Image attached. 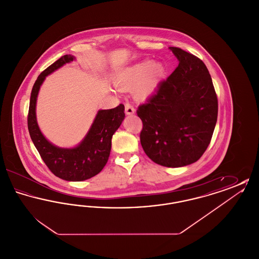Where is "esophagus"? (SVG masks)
<instances>
[{
    "mask_svg": "<svg viewBox=\"0 0 259 259\" xmlns=\"http://www.w3.org/2000/svg\"><path fill=\"white\" fill-rule=\"evenodd\" d=\"M124 107H125V113L126 114H133V113H135V108H134V106L131 103L125 102Z\"/></svg>",
    "mask_w": 259,
    "mask_h": 259,
    "instance_id": "34e87169",
    "label": "esophagus"
}]
</instances>
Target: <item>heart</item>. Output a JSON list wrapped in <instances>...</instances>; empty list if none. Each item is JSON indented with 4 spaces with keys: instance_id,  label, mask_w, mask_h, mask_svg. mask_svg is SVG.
I'll use <instances>...</instances> for the list:
<instances>
[{
    "instance_id": "b5f03b06",
    "label": "heart",
    "mask_w": 259,
    "mask_h": 259,
    "mask_svg": "<svg viewBox=\"0 0 259 259\" xmlns=\"http://www.w3.org/2000/svg\"><path fill=\"white\" fill-rule=\"evenodd\" d=\"M166 69L161 63H153L151 60H144L124 69L116 78L117 85L130 90L136 88V96L146 99L155 92L164 78Z\"/></svg>"
}]
</instances>
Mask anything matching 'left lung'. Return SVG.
I'll return each instance as SVG.
<instances>
[{
    "label": "left lung",
    "instance_id": "left-lung-1",
    "mask_svg": "<svg viewBox=\"0 0 259 259\" xmlns=\"http://www.w3.org/2000/svg\"><path fill=\"white\" fill-rule=\"evenodd\" d=\"M179 60L156 93L139 106L141 145L148 157L165 167L199 160L209 147L219 104L209 71L197 56L170 48Z\"/></svg>",
    "mask_w": 259,
    "mask_h": 259
}]
</instances>
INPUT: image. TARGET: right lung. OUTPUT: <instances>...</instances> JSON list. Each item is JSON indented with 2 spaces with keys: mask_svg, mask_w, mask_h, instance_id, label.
I'll use <instances>...</instances> for the list:
<instances>
[{
  "mask_svg": "<svg viewBox=\"0 0 259 259\" xmlns=\"http://www.w3.org/2000/svg\"><path fill=\"white\" fill-rule=\"evenodd\" d=\"M74 59L72 55H64L37 76L31 92L27 122L30 137L50 171L62 180L80 182L96 176L107 164L111 138L122 122L125 113L122 104L114 109L99 111L87 137L76 148H60L50 144L39 131L36 119L38 89L48 74Z\"/></svg>",
  "mask_w": 259,
  "mask_h": 259,
  "instance_id": "1",
  "label": "right lung"
}]
</instances>
